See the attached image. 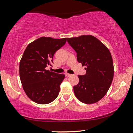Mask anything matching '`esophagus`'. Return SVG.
<instances>
[{"label": "esophagus", "instance_id": "obj_1", "mask_svg": "<svg viewBox=\"0 0 133 133\" xmlns=\"http://www.w3.org/2000/svg\"><path fill=\"white\" fill-rule=\"evenodd\" d=\"M65 76H66V77H69V76H71V74H68V73H65Z\"/></svg>", "mask_w": 133, "mask_h": 133}]
</instances>
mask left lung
Here are the masks:
<instances>
[{
	"label": "left lung",
	"instance_id": "obj_1",
	"mask_svg": "<svg viewBox=\"0 0 133 133\" xmlns=\"http://www.w3.org/2000/svg\"><path fill=\"white\" fill-rule=\"evenodd\" d=\"M67 39L77 52V61L86 67V74L79 75V82L74 86L75 95L82 103H95L106 95L112 82L114 66L111 54L103 43L92 35Z\"/></svg>",
	"mask_w": 133,
	"mask_h": 133
}]
</instances>
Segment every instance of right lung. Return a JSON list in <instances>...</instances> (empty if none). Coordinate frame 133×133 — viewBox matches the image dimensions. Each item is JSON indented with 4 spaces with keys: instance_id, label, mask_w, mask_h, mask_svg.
I'll use <instances>...</instances> for the list:
<instances>
[{
    "instance_id": "1",
    "label": "right lung",
    "mask_w": 133,
    "mask_h": 133,
    "mask_svg": "<svg viewBox=\"0 0 133 133\" xmlns=\"http://www.w3.org/2000/svg\"><path fill=\"white\" fill-rule=\"evenodd\" d=\"M67 38L41 37L30 43L20 61L19 73L25 94L32 101L48 104L58 96L65 75L46 69L53 62L54 54L65 44Z\"/></svg>"
}]
</instances>
